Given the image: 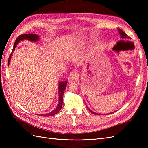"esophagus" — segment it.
<instances>
[{"mask_svg": "<svg viewBox=\"0 0 148 148\" xmlns=\"http://www.w3.org/2000/svg\"><path fill=\"white\" fill-rule=\"evenodd\" d=\"M77 74H75V73H70L69 75L68 78H67V80H68L69 83H73L75 82L76 80H77Z\"/></svg>", "mask_w": 148, "mask_h": 148, "instance_id": "esophagus-1", "label": "esophagus"}]
</instances>
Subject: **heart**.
Here are the masks:
<instances>
[{"mask_svg": "<svg viewBox=\"0 0 148 148\" xmlns=\"http://www.w3.org/2000/svg\"><path fill=\"white\" fill-rule=\"evenodd\" d=\"M83 47V44L82 43H79L77 45V48L78 49H82Z\"/></svg>", "mask_w": 148, "mask_h": 148, "instance_id": "b5f03b06", "label": "heart"}]
</instances>
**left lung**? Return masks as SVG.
<instances>
[{
    "mask_svg": "<svg viewBox=\"0 0 148 148\" xmlns=\"http://www.w3.org/2000/svg\"><path fill=\"white\" fill-rule=\"evenodd\" d=\"M118 31H119V34H120V38L122 39H123V41L124 40H130V39L131 38H130V36H128L125 33L124 31H123L122 29H118ZM120 41H122V40H120ZM87 107V106H86ZM87 108H88V109L89 110V112H91L92 114H96V115H100V114H97V113H96V112H93L92 110H91V109H89L88 107H87ZM112 113H114L113 112H111V113H109V114H112Z\"/></svg>",
    "mask_w": 148,
    "mask_h": 148,
    "instance_id": "left-lung-1",
    "label": "left lung"
}]
</instances>
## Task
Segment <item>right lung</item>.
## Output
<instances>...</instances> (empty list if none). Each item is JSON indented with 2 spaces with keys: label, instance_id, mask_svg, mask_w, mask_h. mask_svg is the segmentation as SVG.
Instances as JSON below:
<instances>
[{
  "label": "right lung",
  "instance_id": "right-lung-1",
  "mask_svg": "<svg viewBox=\"0 0 148 148\" xmlns=\"http://www.w3.org/2000/svg\"><path fill=\"white\" fill-rule=\"evenodd\" d=\"M24 40H28V41H29L36 42L39 40V36H38L37 34H25L20 35L16 39V41L14 44V46H13V50L12 51V53H10L9 58H8V65H9L10 62L11 60V57L12 56V53L13 52V51H15V47H16V45L20 41H24ZM66 84H67L66 81L60 82L59 83V104H58L56 109L53 110V111L51 112H49L48 114L40 115L42 116V117H49V116L54 115L59 112L60 110V109H62V104H63V95L64 93V91L65 90V89L66 88ZM36 115H39V114H36Z\"/></svg>",
  "mask_w": 148,
  "mask_h": 148
}]
</instances>
